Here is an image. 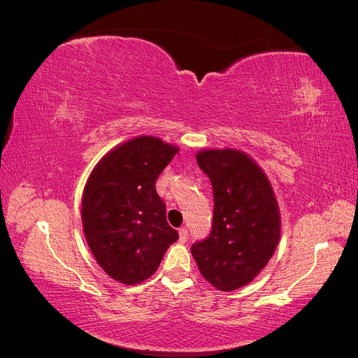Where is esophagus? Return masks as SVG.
Masks as SVG:
<instances>
[{
	"instance_id": "34e87169",
	"label": "esophagus",
	"mask_w": 358,
	"mask_h": 358,
	"mask_svg": "<svg viewBox=\"0 0 358 358\" xmlns=\"http://www.w3.org/2000/svg\"><path fill=\"white\" fill-rule=\"evenodd\" d=\"M188 239V230L187 229H180L179 230V242L180 243H185Z\"/></svg>"
}]
</instances>
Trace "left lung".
<instances>
[{"label": "left lung", "mask_w": 358, "mask_h": 358, "mask_svg": "<svg viewBox=\"0 0 358 358\" xmlns=\"http://www.w3.org/2000/svg\"><path fill=\"white\" fill-rule=\"evenodd\" d=\"M199 167L213 188L212 231L191 246L203 278L220 291L241 288L262 272L280 237L272 185L255 161L237 149H203Z\"/></svg>", "instance_id": "left-lung-1"}]
</instances>
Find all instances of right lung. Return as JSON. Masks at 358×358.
Segmentation results:
<instances>
[{
	"mask_svg": "<svg viewBox=\"0 0 358 358\" xmlns=\"http://www.w3.org/2000/svg\"><path fill=\"white\" fill-rule=\"evenodd\" d=\"M179 148L140 136L113 148L94 167L82 197V224L96 263L112 279L136 285L152 276L179 239L155 189Z\"/></svg>",
	"mask_w": 358,
	"mask_h": 358,
	"instance_id": "right-lung-1",
	"label": "right lung"
}]
</instances>
